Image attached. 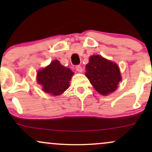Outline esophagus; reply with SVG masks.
I'll list each match as a JSON object with an SVG mask.
<instances>
[{
  "mask_svg": "<svg viewBox=\"0 0 152 152\" xmlns=\"http://www.w3.org/2000/svg\"><path fill=\"white\" fill-rule=\"evenodd\" d=\"M76 71H77L78 72H79V73H81L82 71H83V69H82L81 66H79V65L76 66Z\"/></svg>",
  "mask_w": 152,
  "mask_h": 152,
  "instance_id": "1",
  "label": "esophagus"
}]
</instances>
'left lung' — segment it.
<instances>
[{
  "label": "left lung",
  "mask_w": 152,
  "mask_h": 152,
  "mask_svg": "<svg viewBox=\"0 0 152 152\" xmlns=\"http://www.w3.org/2000/svg\"><path fill=\"white\" fill-rule=\"evenodd\" d=\"M86 71L90 83L102 95L114 91L121 80L118 66L99 55L90 57Z\"/></svg>",
  "instance_id": "left-lung-1"
}]
</instances>
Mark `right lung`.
Masks as SVG:
<instances>
[{
    "instance_id": "add662e5",
    "label": "right lung",
    "mask_w": 152,
    "mask_h": 152,
    "mask_svg": "<svg viewBox=\"0 0 152 152\" xmlns=\"http://www.w3.org/2000/svg\"><path fill=\"white\" fill-rule=\"evenodd\" d=\"M74 73L64 67L58 61H53L49 66L38 71L37 81L45 93L58 96L69 88Z\"/></svg>"
}]
</instances>
